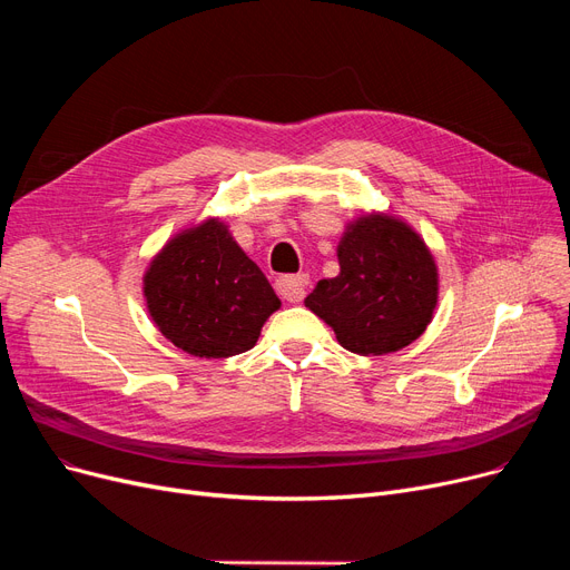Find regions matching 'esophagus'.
I'll return each mask as SVG.
<instances>
[{"instance_id":"34e87169","label":"esophagus","mask_w":570,"mask_h":570,"mask_svg":"<svg viewBox=\"0 0 570 570\" xmlns=\"http://www.w3.org/2000/svg\"><path fill=\"white\" fill-rule=\"evenodd\" d=\"M275 286H277V293L284 297V301L303 303V297H305L307 286H309V277L307 275H286V277H279L275 282Z\"/></svg>"}]
</instances>
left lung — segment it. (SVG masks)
<instances>
[{
    "label": "left lung",
    "instance_id": "left-lung-1",
    "mask_svg": "<svg viewBox=\"0 0 570 570\" xmlns=\"http://www.w3.org/2000/svg\"><path fill=\"white\" fill-rule=\"evenodd\" d=\"M337 258L340 275L321 279L305 307L346 351L385 355L425 333L439 301V269L417 230L393 215L363 213L348 222Z\"/></svg>",
    "mask_w": 570,
    "mask_h": 570
}]
</instances>
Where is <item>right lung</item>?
I'll use <instances>...</instances> for the list:
<instances>
[{
    "label": "right lung",
    "mask_w": 570,
    "mask_h": 570,
    "mask_svg": "<svg viewBox=\"0 0 570 570\" xmlns=\"http://www.w3.org/2000/svg\"><path fill=\"white\" fill-rule=\"evenodd\" d=\"M159 333L196 357L249 351L282 301L219 217L175 233L142 275Z\"/></svg>",
    "instance_id": "obj_1"
}]
</instances>
